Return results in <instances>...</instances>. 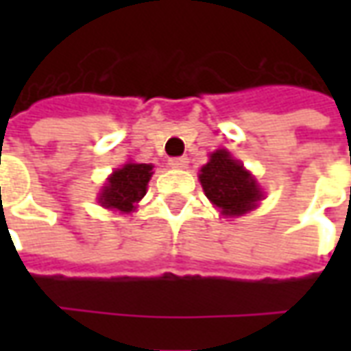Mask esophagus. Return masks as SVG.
Returning a JSON list of instances; mask_svg holds the SVG:
<instances>
[{
	"label": "esophagus",
	"instance_id": "obj_1",
	"mask_svg": "<svg viewBox=\"0 0 351 351\" xmlns=\"http://www.w3.org/2000/svg\"><path fill=\"white\" fill-rule=\"evenodd\" d=\"M169 165L173 169H184L188 165V158L186 156H180V158H171L169 160Z\"/></svg>",
	"mask_w": 351,
	"mask_h": 351
}]
</instances>
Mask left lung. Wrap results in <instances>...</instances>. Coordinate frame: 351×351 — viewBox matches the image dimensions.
<instances>
[{"label":"left lung","instance_id":"left-lung-1","mask_svg":"<svg viewBox=\"0 0 351 351\" xmlns=\"http://www.w3.org/2000/svg\"><path fill=\"white\" fill-rule=\"evenodd\" d=\"M201 186L206 197L221 208L226 216H241L252 210L261 197L256 178L229 156L228 150H216L210 161L201 169Z\"/></svg>","mask_w":351,"mask_h":351}]
</instances>
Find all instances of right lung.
<instances>
[{
  "mask_svg": "<svg viewBox=\"0 0 351 351\" xmlns=\"http://www.w3.org/2000/svg\"><path fill=\"white\" fill-rule=\"evenodd\" d=\"M150 176H152V165L125 163L108 178V184L101 191L99 203L107 208H116L120 213H131L138 201L145 197Z\"/></svg>",
  "mask_w": 351,
  "mask_h": 351,
  "instance_id": "obj_1",
  "label": "right lung"
}]
</instances>
